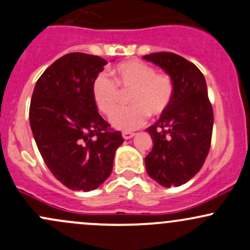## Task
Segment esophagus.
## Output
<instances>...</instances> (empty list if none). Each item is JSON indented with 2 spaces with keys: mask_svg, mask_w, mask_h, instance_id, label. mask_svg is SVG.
<instances>
[{
  "mask_svg": "<svg viewBox=\"0 0 250 250\" xmlns=\"http://www.w3.org/2000/svg\"><path fill=\"white\" fill-rule=\"evenodd\" d=\"M134 135H135V133H130V132H123L122 133V136L125 140H129V139H132Z\"/></svg>",
  "mask_w": 250,
  "mask_h": 250,
  "instance_id": "obj_1",
  "label": "esophagus"
}]
</instances>
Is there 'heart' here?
I'll list each match as a JSON object with an SVG mask.
<instances>
[{
	"mask_svg": "<svg viewBox=\"0 0 250 250\" xmlns=\"http://www.w3.org/2000/svg\"><path fill=\"white\" fill-rule=\"evenodd\" d=\"M114 80L104 73L92 81V97L97 107L111 116L120 104L121 91H130V106L120 109L111 117V125L125 132L134 130L146 122L148 115L160 116L169 107L173 96L171 78L165 73H156L152 65L129 60L115 65L111 70Z\"/></svg>",
	"mask_w": 250,
	"mask_h": 250,
	"instance_id": "b5f03b06",
	"label": "heart"
}]
</instances>
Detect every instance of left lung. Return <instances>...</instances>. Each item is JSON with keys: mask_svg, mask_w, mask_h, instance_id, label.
Here are the masks:
<instances>
[{"mask_svg": "<svg viewBox=\"0 0 250 250\" xmlns=\"http://www.w3.org/2000/svg\"><path fill=\"white\" fill-rule=\"evenodd\" d=\"M170 75L173 96L167 111L147 132L153 147L146 170L163 187L185 185L204 165L211 147L213 110L204 74L194 63L172 52L144 56Z\"/></svg>", "mask_w": 250, "mask_h": 250, "instance_id": "8db88e82", "label": "left lung"}]
</instances>
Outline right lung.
Wrapping results in <instances>:
<instances>
[{
	"label": "right lung",
	"mask_w": 250,
	"mask_h": 250,
	"mask_svg": "<svg viewBox=\"0 0 250 250\" xmlns=\"http://www.w3.org/2000/svg\"><path fill=\"white\" fill-rule=\"evenodd\" d=\"M104 59L83 52L67 54L41 75L30 105L33 136L52 175L72 190L98 188L112 171L121 132L99 115L92 81Z\"/></svg>",
	"instance_id": "add662e5"
}]
</instances>
